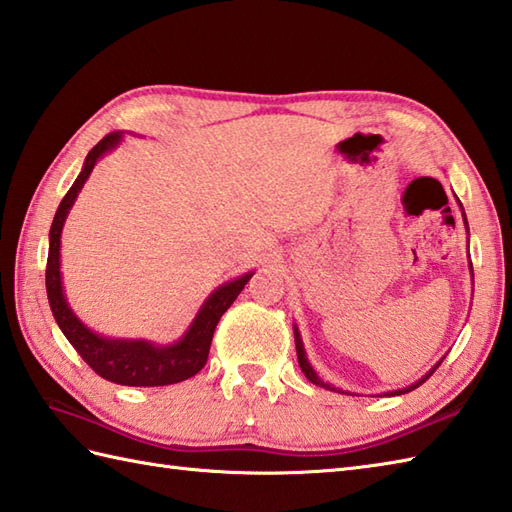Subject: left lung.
<instances>
[{
    "label": "left lung",
    "instance_id": "left-lung-1",
    "mask_svg": "<svg viewBox=\"0 0 512 512\" xmlns=\"http://www.w3.org/2000/svg\"><path fill=\"white\" fill-rule=\"evenodd\" d=\"M453 197H456V192H453ZM456 201H458V206H460V212H462V221H464V227H467V234H469V221H467V214H464V208H462V203H460V199L456 197ZM467 243H469V238H467ZM469 247V245H467ZM471 258V256H469ZM469 271H471V278H473V265H471V260H469ZM293 335H295V350H298V363H300V368H302V372H304V377L309 379L311 383H315V385H320V388H326V390H331V392H339V394H350V396H359L357 392H348V390H342V388H337V385H333V383H328V381H324L320 374H317V370L311 366V361H309V357H306V350H304V342H302V335H300V328H298V324H293ZM442 359L445 357H440L434 366H431L423 377H420L418 381H414V383H410V385H405V388H399V390H390V392H383V394H374V396H399V394H405V392H412L414 388H418V385H423L431 374L436 372V368L440 366L442 363Z\"/></svg>",
    "mask_w": 512,
    "mask_h": 512
}]
</instances>
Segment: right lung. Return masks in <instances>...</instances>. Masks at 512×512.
Listing matches in <instances>:
<instances>
[{
	"label": "right lung",
	"mask_w": 512,
	"mask_h": 512,
	"mask_svg": "<svg viewBox=\"0 0 512 512\" xmlns=\"http://www.w3.org/2000/svg\"><path fill=\"white\" fill-rule=\"evenodd\" d=\"M124 133L116 131L102 138L92 151L87 153L81 173H78L72 188L56 208L54 221L50 227V247H48V267H45V289H48L50 309L56 324L63 331L78 355L87 366L102 379L118 385H133V388H155V385H170L186 381L206 366L208 352L212 344L214 328H217L221 315L230 309L238 293L245 289L254 271L227 280L214 289L195 315V320L173 344H155L151 339H127L109 337L96 333L78 317L63 289L61 274V234L67 214H70L78 192L83 190L85 181L92 175L98 160L111 153L122 142Z\"/></svg>",
	"instance_id": "1"
}]
</instances>
